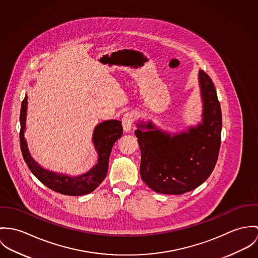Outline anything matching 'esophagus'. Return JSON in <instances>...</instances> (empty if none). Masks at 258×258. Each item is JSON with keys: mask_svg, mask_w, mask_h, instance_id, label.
Segmentation results:
<instances>
[{"mask_svg": "<svg viewBox=\"0 0 258 258\" xmlns=\"http://www.w3.org/2000/svg\"><path fill=\"white\" fill-rule=\"evenodd\" d=\"M136 120V115L134 113H126L122 116L121 121H122V126L123 131L125 133H128L132 130V126Z\"/></svg>", "mask_w": 258, "mask_h": 258, "instance_id": "esophagus-1", "label": "esophagus"}]
</instances>
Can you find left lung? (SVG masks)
Instances as JSON below:
<instances>
[{
    "instance_id": "left-lung-1",
    "label": "left lung",
    "mask_w": 258,
    "mask_h": 258,
    "mask_svg": "<svg viewBox=\"0 0 258 258\" xmlns=\"http://www.w3.org/2000/svg\"><path fill=\"white\" fill-rule=\"evenodd\" d=\"M203 99L202 122L188 132L171 136L151 121L138 123L135 132L141 147V176L143 182L160 194L181 195L203 184L218 160L222 111L210 76L199 71Z\"/></svg>"
}]
</instances>
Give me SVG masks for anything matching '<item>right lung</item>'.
<instances>
[{
  "mask_svg": "<svg viewBox=\"0 0 258 258\" xmlns=\"http://www.w3.org/2000/svg\"><path fill=\"white\" fill-rule=\"evenodd\" d=\"M27 109L28 96L26 95L22 102L20 115V143L24 159L29 166V170L43 185L60 194L68 196H82L93 192L106 178L113 145L122 136L121 121L110 119L99 123L95 127L93 134V143L95 149L99 154L98 162L87 173L74 177L48 171L42 168L31 157L28 148V143L24 136L26 130Z\"/></svg>",
  "mask_w": 258,
  "mask_h": 258,
  "instance_id": "1",
  "label": "right lung"
}]
</instances>
